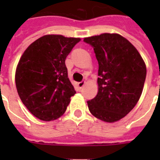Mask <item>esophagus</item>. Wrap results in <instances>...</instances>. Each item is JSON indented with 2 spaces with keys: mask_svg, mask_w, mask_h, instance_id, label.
Masks as SVG:
<instances>
[{
  "mask_svg": "<svg viewBox=\"0 0 160 160\" xmlns=\"http://www.w3.org/2000/svg\"><path fill=\"white\" fill-rule=\"evenodd\" d=\"M85 85V81H81V82H79L77 84V86L78 88H80V89H81V88L84 86V85Z\"/></svg>",
  "mask_w": 160,
  "mask_h": 160,
  "instance_id": "obj_1",
  "label": "esophagus"
}]
</instances>
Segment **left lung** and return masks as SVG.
Here are the masks:
<instances>
[{
  "label": "left lung",
  "mask_w": 160,
  "mask_h": 160,
  "mask_svg": "<svg viewBox=\"0 0 160 160\" xmlns=\"http://www.w3.org/2000/svg\"><path fill=\"white\" fill-rule=\"evenodd\" d=\"M93 46L99 64L98 93L87 101L97 119L114 123L126 116L139 101L146 77V65L137 49L116 33L84 38Z\"/></svg>",
  "instance_id": "obj_1"
}]
</instances>
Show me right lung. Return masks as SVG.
I'll return each mask as SVG.
<instances>
[{
	"label": "right lung",
	"mask_w": 160,
	"mask_h": 160,
	"mask_svg": "<svg viewBox=\"0 0 160 160\" xmlns=\"http://www.w3.org/2000/svg\"><path fill=\"white\" fill-rule=\"evenodd\" d=\"M80 38L46 35L31 43L20 58L16 86L34 116L52 121L62 116L75 90L68 78L65 59Z\"/></svg>",
	"instance_id": "right-lung-1"
}]
</instances>
